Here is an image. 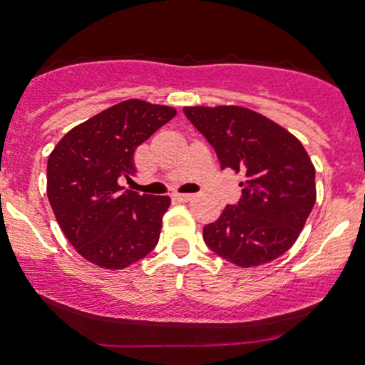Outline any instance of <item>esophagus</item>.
Segmentation results:
<instances>
[{
  "label": "esophagus",
  "instance_id": "34e87169",
  "mask_svg": "<svg viewBox=\"0 0 365 365\" xmlns=\"http://www.w3.org/2000/svg\"><path fill=\"white\" fill-rule=\"evenodd\" d=\"M194 197H195L194 194H175V199L183 200V202H188V200H192Z\"/></svg>",
  "mask_w": 365,
  "mask_h": 365
}]
</instances>
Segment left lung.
Listing matches in <instances>:
<instances>
[{"mask_svg": "<svg viewBox=\"0 0 365 365\" xmlns=\"http://www.w3.org/2000/svg\"><path fill=\"white\" fill-rule=\"evenodd\" d=\"M221 170L244 173L242 197L204 226L212 252L240 267L261 266L295 244L316 202V170L288 130L242 106H187Z\"/></svg>", "mask_w": 365, "mask_h": 365, "instance_id": "8db88e82", "label": "left lung"}]
</instances>
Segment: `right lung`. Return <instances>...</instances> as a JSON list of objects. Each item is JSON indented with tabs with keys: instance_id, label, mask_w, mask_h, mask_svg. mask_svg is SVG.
I'll return each instance as SVG.
<instances>
[{
	"instance_id": "1",
	"label": "right lung",
	"mask_w": 365,
	"mask_h": 365,
	"mask_svg": "<svg viewBox=\"0 0 365 365\" xmlns=\"http://www.w3.org/2000/svg\"><path fill=\"white\" fill-rule=\"evenodd\" d=\"M177 111L140 99L118 103L77 125L48 159V199L58 225L83 259L123 269L154 249L168 195L123 190L133 154Z\"/></svg>"
}]
</instances>
